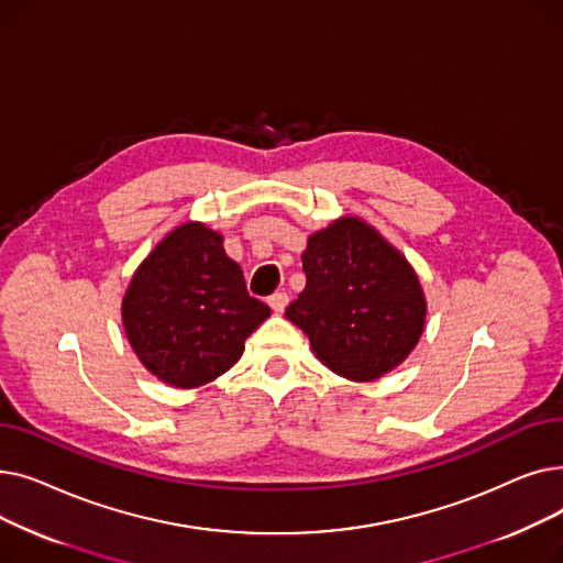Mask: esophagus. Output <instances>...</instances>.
<instances>
[{
    "instance_id": "1",
    "label": "esophagus",
    "mask_w": 563,
    "mask_h": 563,
    "mask_svg": "<svg viewBox=\"0 0 563 563\" xmlns=\"http://www.w3.org/2000/svg\"><path fill=\"white\" fill-rule=\"evenodd\" d=\"M266 301H269V306H272L274 312H283V310L287 308V303H289V297H287L285 291H276V294H272V297L266 299Z\"/></svg>"
}]
</instances>
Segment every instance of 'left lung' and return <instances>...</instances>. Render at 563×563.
<instances>
[{
    "label": "left lung",
    "instance_id": "left-lung-1",
    "mask_svg": "<svg viewBox=\"0 0 563 563\" xmlns=\"http://www.w3.org/2000/svg\"><path fill=\"white\" fill-rule=\"evenodd\" d=\"M306 289L287 319L335 374L374 380L418 344L427 303L406 257L356 217L314 232L301 255Z\"/></svg>",
    "mask_w": 563,
    "mask_h": 563
}]
</instances>
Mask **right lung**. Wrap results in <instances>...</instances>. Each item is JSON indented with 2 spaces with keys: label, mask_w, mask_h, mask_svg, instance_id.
<instances>
[{
  "label": "right lung",
  "mask_w": 563,
  "mask_h": 563,
  "mask_svg": "<svg viewBox=\"0 0 563 563\" xmlns=\"http://www.w3.org/2000/svg\"><path fill=\"white\" fill-rule=\"evenodd\" d=\"M272 314L253 299L223 236L185 223L155 246L123 299V323L139 361L173 388H198L228 372L244 340Z\"/></svg>",
  "instance_id": "right-lung-1"
}]
</instances>
